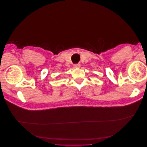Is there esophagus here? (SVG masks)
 <instances>
[{"label": "esophagus", "instance_id": "1", "mask_svg": "<svg viewBox=\"0 0 147 147\" xmlns=\"http://www.w3.org/2000/svg\"><path fill=\"white\" fill-rule=\"evenodd\" d=\"M74 68H75V69H77V68H80V64H74Z\"/></svg>", "mask_w": 147, "mask_h": 147}]
</instances>
